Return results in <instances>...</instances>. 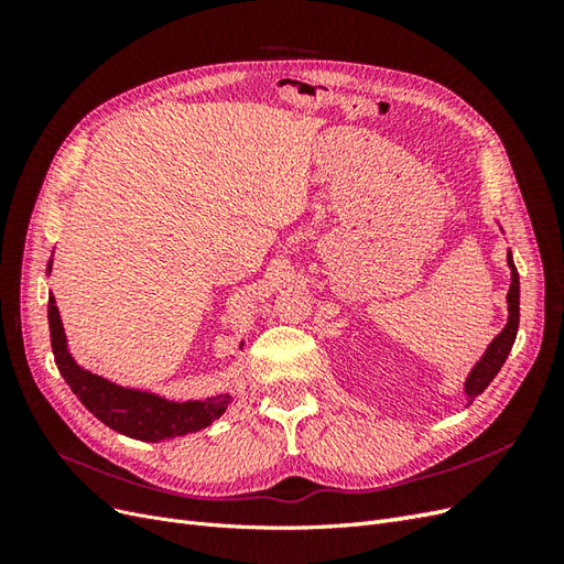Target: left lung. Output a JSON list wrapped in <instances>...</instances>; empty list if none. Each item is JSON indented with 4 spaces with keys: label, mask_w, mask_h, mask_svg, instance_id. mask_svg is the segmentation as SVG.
<instances>
[{
    "label": "left lung",
    "mask_w": 564,
    "mask_h": 564,
    "mask_svg": "<svg viewBox=\"0 0 564 564\" xmlns=\"http://www.w3.org/2000/svg\"><path fill=\"white\" fill-rule=\"evenodd\" d=\"M508 265H510V289H508V324L503 327V332L491 340L487 352L482 355V360L477 362L470 371V377L466 379V395H468V404L480 395V392L494 381L499 369L503 367L506 357L516 344L518 336V324H520V278H518V268L513 263V256L508 251Z\"/></svg>",
    "instance_id": "obj_1"
}]
</instances>
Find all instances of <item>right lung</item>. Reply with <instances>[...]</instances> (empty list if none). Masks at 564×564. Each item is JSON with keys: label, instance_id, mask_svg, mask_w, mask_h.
Instances as JSON below:
<instances>
[{"label": "right lung", "instance_id": "add662e5", "mask_svg": "<svg viewBox=\"0 0 564 564\" xmlns=\"http://www.w3.org/2000/svg\"><path fill=\"white\" fill-rule=\"evenodd\" d=\"M48 332L51 350H54V360L58 371L63 373L65 383L73 388L79 402L87 406L98 421H104L108 429L127 437L160 442L169 437L197 433L224 414L230 402V395H216L193 402H172L160 395H152V392L115 386L106 379L96 377V373L77 367L70 352H67L63 324L54 296H48Z\"/></svg>", "mask_w": 564, "mask_h": 564}]
</instances>
